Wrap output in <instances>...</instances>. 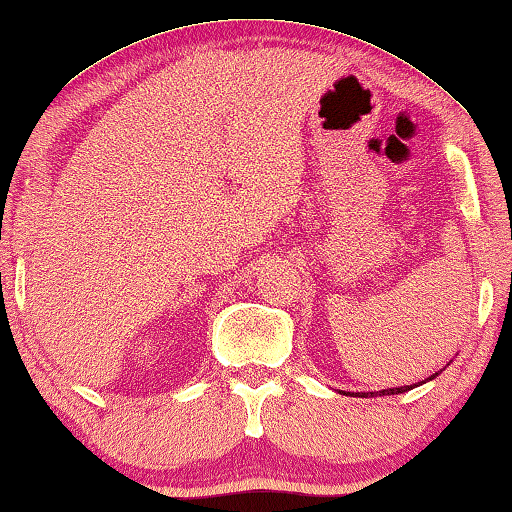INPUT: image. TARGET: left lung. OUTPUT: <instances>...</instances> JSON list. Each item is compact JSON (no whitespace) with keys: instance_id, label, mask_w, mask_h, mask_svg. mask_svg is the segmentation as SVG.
Returning <instances> with one entry per match:
<instances>
[{"instance_id":"left-lung-1","label":"left lung","mask_w":512,"mask_h":512,"mask_svg":"<svg viewBox=\"0 0 512 512\" xmlns=\"http://www.w3.org/2000/svg\"><path fill=\"white\" fill-rule=\"evenodd\" d=\"M439 376V371L436 374H432L427 380H432ZM412 385H405V387H394V389H380V392H358V394H351V392H345L347 396H358V398H369V396H389V394H403V392H410Z\"/></svg>"}]
</instances>
